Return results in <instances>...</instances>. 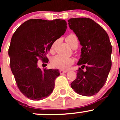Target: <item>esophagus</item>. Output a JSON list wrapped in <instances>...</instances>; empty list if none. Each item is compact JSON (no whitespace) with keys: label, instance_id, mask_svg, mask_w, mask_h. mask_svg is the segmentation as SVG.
<instances>
[{"label":"esophagus","instance_id":"34e87169","mask_svg":"<svg viewBox=\"0 0 120 120\" xmlns=\"http://www.w3.org/2000/svg\"><path fill=\"white\" fill-rule=\"evenodd\" d=\"M68 72V71H64V70H60V74H63L66 73V72Z\"/></svg>","mask_w":120,"mask_h":120}]
</instances>
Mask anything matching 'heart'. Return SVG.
I'll return each instance as SVG.
<instances>
[{
  "instance_id": "heart-1",
  "label": "heart",
  "mask_w": 120,
  "mask_h": 120,
  "mask_svg": "<svg viewBox=\"0 0 120 120\" xmlns=\"http://www.w3.org/2000/svg\"><path fill=\"white\" fill-rule=\"evenodd\" d=\"M66 41L70 46H72L75 42H78L77 38L74 34H70L66 38ZM54 43L52 45L51 50L54 48ZM74 62L72 57H66L62 55H56L52 59L51 65L53 67L61 70H67Z\"/></svg>"
}]
</instances>
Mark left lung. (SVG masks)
Here are the masks:
<instances>
[{"label":"left lung","mask_w":120,"mask_h":120,"mask_svg":"<svg viewBox=\"0 0 120 120\" xmlns=\"http://www.w3.org/2000/svg\"><path fill=\"white\" fill-rule=\"evenodd\" d=\"M68 22L82 46L77 63L81 67L71 86L79 95L93 96L106 83L112 67L109 37L100 25L89 18H74ZM84 68L85 71L82 70Z\"/></svg>","instance_id":"left-lung-1"}]
</instances>
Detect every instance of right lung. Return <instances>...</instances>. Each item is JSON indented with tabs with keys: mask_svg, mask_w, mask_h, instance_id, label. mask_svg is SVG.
<instances>
[{
	"mask_svg": "<svg viewBox=\"0 0 120 120\" xmlns=\"http://www.w3.org/2000/svg\"><path fill=\"white\" fill-rule=\"evenodd\" d=\"M66 28L63 20L30 19L13 35L8 49L10 68L18 88L28 99L42 100L53 92L54 80L60 75L59 70H41L38 60L40 58L48 62L47 53Z\"/></svg>",
	"mask_w": 120,
	"mask_h": 120,
	"instance_id": "add662e5",
	"label": "right lung"
}]
</instances>
